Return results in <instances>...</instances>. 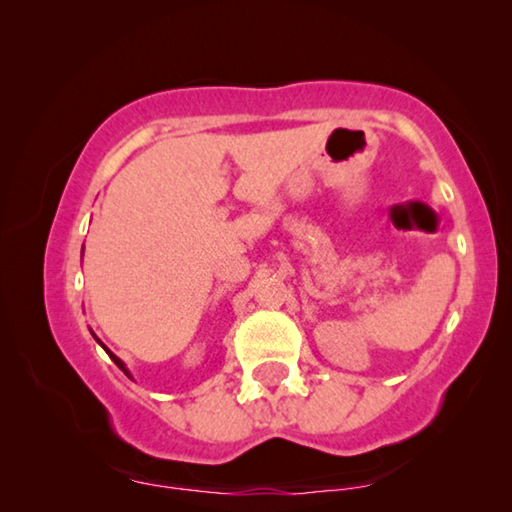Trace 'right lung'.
Returning a JSON list of instances; mask_svg holds the SVG:
<instances>
[{
  "mask_svg": "<svg viewBox=\"0 0 512 512\" xmlns=\"http://www.w3.org/2000/svg\"><path fill=\"white\" fill-rule=\"evenodd\" d=\"M92 336H94V332H92ZM94 341H97V343L101 345V348H103V350H106V354H108V357H110L112 361H115V363H117V368H119V370H124V375H128V377H131V370H128V368H126V363H124V361H121V359L117 357V354H112V352H110V350L106 348V345H103V343H101V341L97 339V336H94Z\"/></svg>",
  "mask_w": 512,
  "mask_h": 512,
  "instance_id": "obj_1",
  "label": "right lung"
}]
</instances>
